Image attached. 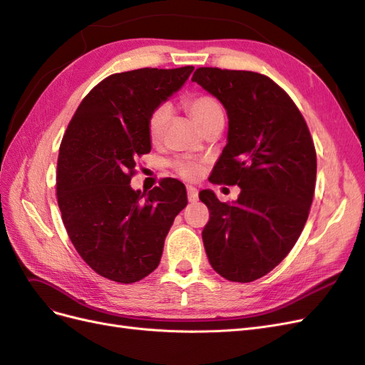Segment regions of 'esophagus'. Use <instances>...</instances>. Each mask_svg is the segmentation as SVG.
<instances>
[{"label":"esophagus","instance_id":"esophagus-1","mask_svg":"<svg viewBox=\"0 0 365 365\" xmlns=\"http://www.w3.org/2000/svg\"><path fill=\"white\" fill-rule=\"evenodd\" d=\"M187 197H189V202L197 201V189L193 185H187Z\"/></svg>","mask_w":365,"mask_h":365}]
</instances>
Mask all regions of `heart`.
I'll list each match as a JSON object with an SVG mask.
<instances>
[{
	"label": "heart",
	"mask_w": 365,
	"mask_h": 365,
	"mask_svg": "<svg viewBox=\"0 0 365 365\" xmlns=\"http://www.w3.org/2000/svg\"><path fill=\"white\" fill-rule=\"evenodd\" d=\"M187 108H189L192 117L195 118L196 123L201 126V129H204L210 121L224 115L222 108H220V105L210 96H195L189 98V101H187ZM170 115H172L170 103H161L150 113L149 121H148V132H149V138L153 143L158 141L163 137L165 126H168L170 120ZM175 169L181 176L189 180L196 178V176L201 173L200 165L190 161H178L175 164Z\"/></svg>",
	"instance_id": "1"
}]
</instances>
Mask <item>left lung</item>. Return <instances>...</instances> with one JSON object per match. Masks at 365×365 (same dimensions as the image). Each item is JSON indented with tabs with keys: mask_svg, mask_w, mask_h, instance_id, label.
Wrapping results in <instances>:
<instances>
[{
	"mask_svg": "<svg viewBox=\"0 0 365 365\" xmlns=\"http://www.w3.org/2000/svg\"><path fill=\"white\" fill-rule=\"evenodd\" d=\"M192 81L228 117L212 182L240 187L233 202L200 192L210 210L202 230L207 257L224 279L254 282L288 256L304 228L317 178L314 141L291 97L267 76L205 67Z\"/></svg>",
	"mask_w": 365,
	"mask_h": 365,
	"instance_id": "1",
	"label": "left lung"
}]
</instances>
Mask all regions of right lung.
<instances>
[{
  "mask_svg": "<svg viewBox=\"0 0 365 365\" xmlns=\"http://www.w3.org/2000/svg\"><path fill=\"white\" fill-rule=\"evenodd\" d=\"M195 67L141 68L106 77L88 93L62 138L56 190L81 257L113 282L134 283L158 267L164 239L187 205L182 182L134 190L135 158L150 152V113L181 90Z\"/></svg>",
  "mask_w": 365,
  "mask_h": 365,
  "instance_id": "right-lung-1",
  "label": "right lung"
}]
</instances>
